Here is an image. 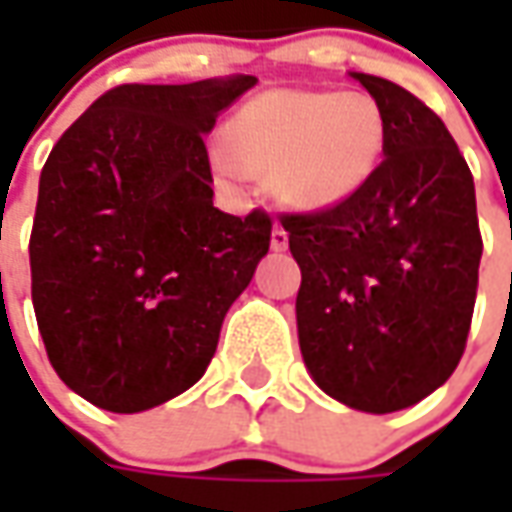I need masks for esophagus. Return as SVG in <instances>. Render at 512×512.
<instances>
[{"label": "esophagus", "instance_id": "esophagus-1", "mask_svg": "<svg viewBox=\"0 0 512 512\" xmlns=\"http://www.w3.org/2000/svg\"><path fill=\"white\" fill-rule=\"evenodd\" d=\"M270 247H273V250H279V253L287 250V230L282 225L273 227V233H270Z\"/></svg>", "mask_w": 512, "mask_h": 512}]
</instances>
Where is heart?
Here are the masks:
<instances>
[{
  "label": "heart",
  "instance_id": "b5f03b06",
  "mask_svg": "<svg viewBox=\"0 0 512 512\" xmlns=\"http://www.w3.org/2000/svg\"><path fill=\"white\" fill-rule=\"evenodd\" d=\"M213 162L227 182L267 173L273 196L296 210H330L359 196L382 165L387 119L367 93L270 90L247 102Z\"/></svg>",
  "mask_w": 512,
  "mask_h": 512
}]
</instances>
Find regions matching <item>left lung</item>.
<instances>
[{"instance_id":"1","label":"left lung","mask_w":512,"mask_h":512,"mask_svg":"<svg viewBox=\"0 0 512 512\" xmlns=\"http://www.w3.org/2000/svg\"><path fill=\"white\" fill-rule=\"evenodd\" d=\"M384 110L387 148L350 202L285 213L302 270L299 347L313 382L364 413L442 387L462 359L482 262L473 176L444 122L410 90L350 73Z\"/></svg>"}]
</instances>
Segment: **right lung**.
Returning <instances> with one entry per match:
<instances>
[{"instance_id":"add662e5","label":"right lung","mask_w":512,"mask_h":512,"mask_svg":"<svg viewBox=\"0 0 512 512\" xmlns=\"http://www.w3.org/2000/svg\"><path fill=\"white\" fill-rule=\"evenodd\" d=\"M256 76L119 85L53 145L30 230V296L59 379L142 413L202 379L270 216L213 207L205 133Z\"/></svg>"}]
</instances>
